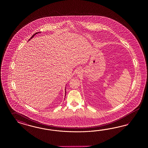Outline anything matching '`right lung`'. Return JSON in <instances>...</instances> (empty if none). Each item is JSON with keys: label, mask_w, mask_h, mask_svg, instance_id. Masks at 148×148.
I'll return each mask as SVG.
<instances>
[{"label": "right lung", "mask_w": 148, "mask_h": 148, "mask_svg": "<svg viewBox=\"0 0 148 148\" xmlns=\"http://www.w3.org/2000/svg\"><path fill=\"white\" fill-rule=\"evenodd\" d=\"M38 33H40V32H36V33H35V34H34L32 36V37L29 40H30L33 37H34V36H35L36 35V34H38ZM66 88H65V97H66Z\"/></svg>", "instance_id": "1"}]
</instances>
